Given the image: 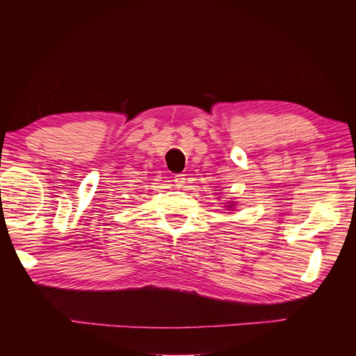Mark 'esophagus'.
<instances>
[{"mask_svg":"<svg viewBox=\"0 0 356 356\" xmlns=\"http://www.w3.org/2000/svg\"><path fill=\"white\" fill-rule=\"evenodd\" d=\"M185 180H186L185 174H176V176H174V184H176L177 188H182L185 185Z\"/></svg>","mask_w":356,"mask_h":356,"instance_id":"obj_1","label":"esophagus"}]
</instances>
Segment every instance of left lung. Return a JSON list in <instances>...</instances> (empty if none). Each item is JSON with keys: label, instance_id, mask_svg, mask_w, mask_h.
Returning a JSON list of instances; mask_svg holds the SVG:
<instances>
[{"label": "left lung", "instance_id": "left-lung-1", "mask_svg": "<svg viewBox=\"0 0 356 356\" xmlns=\"http://www.w3.org/2000/svg\"><path fill=\"white\" fill-rule=\"evenodd\" d=\"M226 207H229V209H231V207H232V206H226Z\"/></svg>", "mask_w": 356, "mask_h": 356}]
</instances>
